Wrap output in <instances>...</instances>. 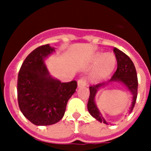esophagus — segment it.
<instances>
[{
  "mask_svg": "<svg viewBox=\"0 0 151 151\" xmlns=\"http://www.w3.org/2000/svg\"><path fill=\"white\" fill-rule=\"evenodd\" d=\"M85 85H86V81H85V77H82V78H80L78 81V87H85Z\"/></svg>",
  "mask_w": 151,
  "mask_h": 151,
  "instance_id": "34e87169",
  "label": "esophagus"
}]
</instances>
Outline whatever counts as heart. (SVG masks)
Segmentation results:
<instances>
[{"instance_id":"1","label":"heart","mask_w":151,"mask_h":151,"mask_svg":"<svg viewBox=\"0 0 151 151\" xmlns=\"http://www.w3.org/2000/svg\"><path fill=\"white\" fill-rule=\"evenodd\" d=\"M93 63L97 66L91 73L90 78L93 82H100L113 71L116 65V58L112 54L97 53L93 57Z\"/></svg>"}]
</instances>
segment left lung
Returning <instances> with one entry per match:
<instances>
[{
  "instance_id": "left-lung-1",
  "label": "left lung",
  "mask_w": 151,
  "mask_h": 151,
  "mask_svg": "<svg viewBox=\"0 0 151 151\" xmlns=\"http://www.w3.org/2000/svg\"><path fill=\"white\" fill-rule=\"evenodd\" d=\"M113 52L115 54L117 60L116 71L115 72L112 78L108 82L98 83L97 85L90 86L89 88L90 96H89L88 102V110L89 113L97 121L104 122L105 124L108 123L102 116L101 113H100L95 104V101H94L97 91L101 88L104 87L109 82H119L125 85L133 95L132 102L130 110H129L130 113L132 111L133 108H134L136 99H137V95H138V77H137V73H136L134 63L132 60L129 58V56L126 55L120 50L117 49L116 47H114Z\"/></svg>"
}]
</instances>
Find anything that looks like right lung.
<instances>
[{"label":"right lung","instance_id":"right-lung-1","mask_svg":"<svg viewBox=\"0 0 151 151\" xmlns=\"http://www.w3.org/2000/svg\"><path fill=\"white\" fill-rule=\"evenodd\" d=\"M55 51L49 45L40 46L22 63L17 80L18 104L24 116L36 125H50L63 117L76 81L61 82L50 76L45 58Z\"/></svg>","mask_w":151,"mask_h":151}]
</instances>
